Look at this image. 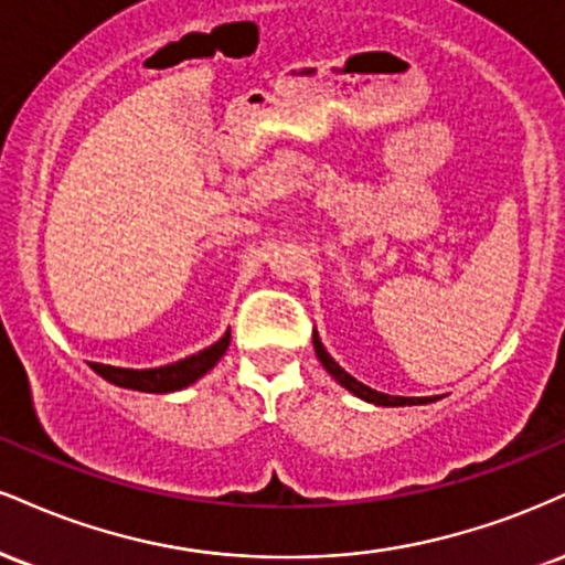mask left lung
I'll list each match as a JSON object with an SVG mask.
<instances>
[{
	"instance_id": "8db88e82",
	"label": "left lung",
	"mask_w": 565,
	"mask_h": 565,
	"mask_svg": "<svg viewBox=\"0 0 565 565\" xmlns=\"http://www.w3.org/2000/svg\"><path fill=\"white\" fill-rule=\"evenodd\" d=\"M312 348H316V355H318V360H321L323 369L331 373V379H334L337 384H342L348 392L355 394V397L365 399V403L379 405V407H405V405H429V403H437V397H397V394H384V392L371 390V386H365L363 382H358L355 376H350V373L344 371L342 365H339L337 360L329 355V352H326L321 337H318V334H312Z\"/></svg>"
}]
</instances>
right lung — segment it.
Returning a JSON list of instances; mask_svg holds the SVG:
<instances>
[{
	"label": "right lung",
	"mask_w": 565,
	"mask_h": 565,
	"mask_svg": "<svg viewBox=\"0 0 565 565\" xmlns=\"http://www.w3.org/2000/svg\"><path fill=\"white\" fill-rule=\"evenodd\" d=\"M231 342V331H226L215 344H210L196 355H189L183 360H175V363L160 365V369H115V365H102L92 363V369L99 373L105 382L115 386H124V390L134 392H149V394H168L179 392L200 382L207 371L215 369V363L226 355Z\"/></svg>",
	"instance_id": "obj_1"
}]
</instances>
